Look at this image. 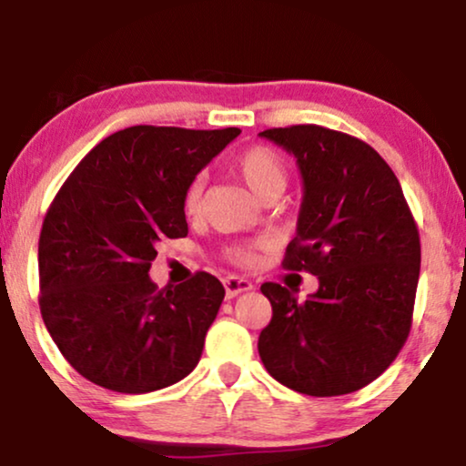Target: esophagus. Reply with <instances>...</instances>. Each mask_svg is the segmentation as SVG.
<instances>
[{"label": "esophagus", "instance_id": "obj_1", "mask_svg": "<svg viewBox=\"0 0 466 466\" xmlns=\"http://www.w3.org/2000/svg\"><path fill=\"white\" fill-rule=\"evenodd\" d=\"M223 286H226V294L228 299H234L238 297L240 292H249L253 284L249 279H245V277H237V275H229L223 279Z\"/></svg>", "mask_w": 466, "mask_h": 466}]
</instances>
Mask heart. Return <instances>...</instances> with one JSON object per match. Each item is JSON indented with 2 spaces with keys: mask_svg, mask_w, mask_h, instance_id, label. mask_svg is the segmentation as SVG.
<instances>
[{
  "mask_svg": "<svg viewBox=\"0 0 466 466\" xmlns=\"http://www.w3.org/2000/svg\"><path fill=\"white\" fill-rule=\"evenodd\" d=\"M232 172L243 185L249 189V193L260 202L267 199H275L288 185V169L284 158L279 152L268 148V146H251L240 152L234 158ZM202 198H204V180L202 176L193 178L187 185L185 196H182V210L185 215L196 217L202 210ZM264 249L262 240H253V243L234 245L228 249V258L238 267H253L260 258V251Z\"/></svg>",
  "mask_w": 466,
  "mask_h": 466,
  "instance_id": "heart-1",
  "label": "heart"
}]
</instances>
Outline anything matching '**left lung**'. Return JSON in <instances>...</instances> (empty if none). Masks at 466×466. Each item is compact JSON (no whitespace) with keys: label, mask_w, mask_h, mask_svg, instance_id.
I'll list each match as a JSON object with an SVG mask.
<instances>
[{"label":"left lung","mask_w":466,"mask_h":466,"mask_svg":"<svg viewBox=\"0 0 466 466\" xmlns=\"http://www.w3.org/2000/svg\"><path fill=\"white\" fill-rule=\"evenodd\" d=\"M260 137L297 158L303 202L284 268L316 275L318 290L299 303L281 284H262L273 318L258 352L288 390L352 393L379 379L409 338L421 262L415 219L396 174L365 141L316 125Z\"/></svg>","instance_id":"8db88e82"}]
</instances>
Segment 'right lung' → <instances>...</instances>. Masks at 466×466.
Segmentation results:
<instances>
[{"label": "right lung", "instance_id": "1", "mask_svg": "<svg viewBox=\"0 0 466 466\" xmlns=\"http://www.w3.org/2000/svg\"><path fill=\"white\" fill-rule=\"evenodd\" d=\"M238 128L128 127L81 158L46 210L38 240L40 314L66 361L94 385L148 393L193 372L221 308L199 270L158 290L157 245L187 237L182 196Z\"/></svg>", "mask_w": 466, "mask_h": 466}]
</instances>
